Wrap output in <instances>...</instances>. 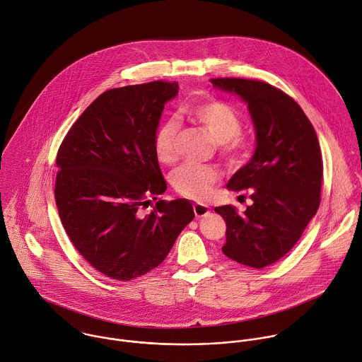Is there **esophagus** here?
Returning a JSON list of instances; mask_svg holds the SVG:
<instances>
[{"mask_svg":"<svg viewBox=\"0 0 362 362\" xmlns=\"http://www.w3.org/2000/svg\"><path fill=\"white\" fill-rule=\"evenodd\" d=\"M209 212H211V209H209L208 205H204V204H194V214H195L197 218L206 216Z\"/></svg>","mask_w":362,"mask_h":362,"instance_id":"34e87169","label":"esophagus"}]
</instances>
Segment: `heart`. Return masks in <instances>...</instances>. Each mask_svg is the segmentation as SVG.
<instances>
[{"instance_id": "obj_1", "label": "heart", "mask_w": 362, "mask_h": 362, "mask_svg": "<svg viewBox=\"0 0 362 362\" xmlns=\"http://www.w3.org/2000/svg\"><path fill=\"white\" fill-rule=\"evenodd\" d=\"M188 115L221 144V153L229 164L235 165L243 160L247 141L240 134L242 120L233 107L221 100H209L194 106ZM178 129L175 120H165L156 132L154 153L163 164L177 160ZM218 181L219 174L214 167L194 163L178 167L171 175V184L178 195L192 201H206Z\"/></svg>"}]
</instances>
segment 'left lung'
<instances>
[{
	"label": "left lung",
	"instance_id": "1",
	"mask_svg": "<svg viewBox=\"0 0 362 362\" xmlns=\"http://www.w3.org/2000/svg\"><path fill=\"white\" fill-rule=\"evenodd\" d=\"M215 89L239 96L249 109L256 148L228 181L252 191L253 204L239 214L216 206L226 222L222 252L262 269L283 257L301 238L320 205L322 161L317 134L301 107L277 88L249 79H211Z\"/></svg>",
	"mask_w": 362,
	"mask_h": 362
}]
</instances>
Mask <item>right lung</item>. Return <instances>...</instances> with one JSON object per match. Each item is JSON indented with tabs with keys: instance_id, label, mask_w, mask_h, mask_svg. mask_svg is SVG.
I'll use <instances>...</instances> for the list:
<instances>
[{
	"instance_id": "add662e5",
	"label": "right lung",
	"mask_w": 362,
	"mask_h": 362,
	"mask_svg": "<svg viewBox=\"0 0 362 362\" xmlns=\"http://www.w3.org/2000/svg\"><path fill=\"white\" fill-rule=\"evenodd\" d=\"M178 83L150 82L102 93L62 141L55 201L78 252L115 280H132L157 267L194 219L188 199L148 197L167 189L154 153V136Z\"/></svg>"
}]
</instances>
